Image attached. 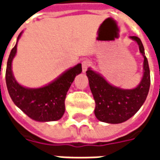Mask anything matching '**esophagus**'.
<instances>
[{"mask_svg": "<svg viewBox=\"0 0 160 160\" xmlns=\"http://www.w3.org/2000/svg\"><path fill=\"white\" fill-rule=\"evenodd\" d=\"M90 65L91 62L89 61H84L82 62V71H83V73H86V71H87Z\"/></svg>", "mask_w": 160, "mask_h": 160, "instance_id": "1", "label": "esophagus"}]
</instances>
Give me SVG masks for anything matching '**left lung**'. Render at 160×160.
<instances>
[{
    "instance_id": "left-lung-1",
    "label": "left lung",
    "mask_w": 160,
    "mask_h": 160,
    "mask_svg": "<svg viewBox=\"0 0 160 160\" xmlns=\"http://www.w3.org/2000/svg\"><path fill=\"white\" fill-rule=\"evenodd\" d=\"M137 42L143 61V73L140 83L132 89L116 87L102 74L88 68L87 75L95 100L94 114L98 120L111 124L122 123L137 112L148 97L150 88V70L145 49L138 37H129Z\"/></svg>"
}]
</instances>
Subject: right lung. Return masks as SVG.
I'll return each mask as SVG.
<instances>
[{"instance_id":"obj_1","label":"right lung","mask_w":160,"mask_h":160,"mask_svg":"<svg viewBox=\"0 0 160 160\" xmlns=\"http://www.w3.org/2000/svg\"><path fill=\"white\" fill-rule=\"evenodd\" d=\"M22 32L19 33L15 46L10 52L6 70L8 91L16 106L37 122H53L62 118L65 112V98L76 75L82 72L81 64L64 71L45 86L38 88L24 87L15 80L12 62L17 53V44ZM1 71V69H0Z\"/></svg>"}]
</instances>
